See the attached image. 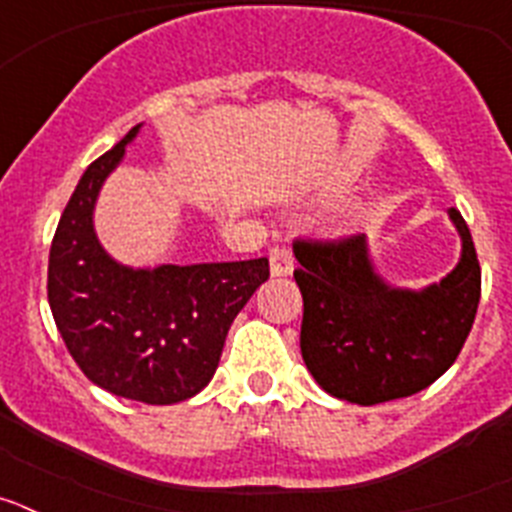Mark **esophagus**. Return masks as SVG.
Returning <instances> with one entry per match:
<instances>
[{
  "label": "esophagus",
  "instance_id": "obj_1",
  "mask_svg": "<svg viewBox=\"0 0 512 512\" xmlns=\"http://www.w3.org/2000/svg\"><path fill=\"white\" fill-rule=\"evenodd\" d=\"M269 269L271 277H289L295 271V261L287 246H271L269 248Z\"/></svg>",
  "mask_w": 512,
  "mask_h": 512
}]
</instances>
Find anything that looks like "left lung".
Listing matches in <instances>:
<instances>
[{
  "label": "left lung",
  "instance_id": "left-lung-1",
  "mask_svg": "<svg viewBox=\"0 0 512 512\" xmlns=\"http://www.w3.org/2000/svg\"><path fill=\"white\" fill-rule=\"evenodd\" d=\"M449 217L461 238L459 264L423 289L392 287L364 233L295 241L302 359L328 395L356 405L400 400L454 364L477 315L482 271L461 212L451 207Z\"/></svg>",
  "mask_w": 512,
  "mask_h": 512
}]
</instances>
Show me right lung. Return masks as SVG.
<instances>
[{
  "instance_id": "1",
  "label": "right lung",
  "mask_w": 512,
  "mask_h": 512,
  "mask_svg": "<svg viewBox=\"0 0 512 512\" xmlns=\"http://www.w3.org/2000/svg\"><path fill=\"white\" fill-rule=\"evenodd\" d=\"M135 125L76 184L51 243L48 302L79 369L102 390L174 405L210 384L235 315L269 279V259L133 269L104 251L94 205Z\"/></svg>"
}]
</instances>
